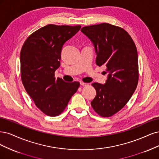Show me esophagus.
<instances>
[{"label": "esophagus", "mask_w": 159, "mask_h": 159, "mask_svg": "<svg viewBox=\"0 0 159 159\" xmlns=\"http://www.w3.org/2000/svg\"><path fill=\"white\" fill-rule=\"evenodd\" d=\"M80 85L83 86H88L89 84H88V83H84V82H81V83H80Z\"/></svg>", "instance_id": "34e87169"}]
</instances>
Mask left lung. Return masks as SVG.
Instances as JSON below:
<instances>
[{"label": "left lung", "mask_w": 159, "mask_h": 159, "mask_svg": "<svg viewBox=\"0 0 159 159\" xmlns=\"http://www.w3.org/2000/svg\"><path fill=\"white\" fill-rule=\"evenodd\" d=\"M81 32L94 46L96 65H104L108 73L104 84H92L96 95L91 106L100 116L110 117L126 105L137 88L139 66L136 46L124 29L110 24L85 26Z\"/></svg>", "instance_id": "1"}]
</instances>
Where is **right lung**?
I'll list each match as a JSON object with an SVG mask.
<instances>
[{
	"label": "right lung",
	"mask_w": 159,
	"mask_h": 159,
	"mask_svg": "<svg viewBox=\"0 0 159 159\" xmlns=\"http://www.w3.org/2000/svg\"><path fill=\"white\" fill-rule=\"evenodd\" d=\"M80 28L48 24L30 35L20 52L23 85L35 106L49 116L62 113L80 86L79 82L56 79L55 71L60 66L63 44Z\"/></svg>",
	"instance_id": "add662e5"
}]
</instances>
